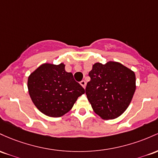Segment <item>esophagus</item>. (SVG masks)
Wrapping results in <instances>:
<instances>
[{"instance_id":"obj_1","label":"esophagus","mask_w":158,"mask_h":158,"mask_svg":"<svg viewBox=\"0 0 158 158\" xmlns=\"http://www.w3.org/2000/svg\"><path fill=\"white\" fill-rule=\"evenodd\" d=\"M80 84H81V86H82L83 87H84V89L86 88V81H81V82H80Z\"/></svg>"}]
</instances>
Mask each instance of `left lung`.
Segmentation results:
<instances>
[{
	"label": "left lung",
	"mask_w": 158,
	"mask_h": 158,
	"mask_svg": "<svg viewBox=\"0 0 158 158\" xmlns=\"http://www.w3.org/2000/svg\"><path fill=\"white\" fill-rule=\"evenodd\" d=\"M86 87L94 112L103 119H114L126 110L136 90L134 72L122 63H95Z\"/></svg>",
	"instance_id": "obj_1"
}]
</instances>
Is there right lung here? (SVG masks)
Wrapping results in <instances>:
<instances>
[{"label":"right lung","mask_w":158,"mask_h":158,"mask_svg":"<svg viewBox=\"0 0 158 158\" xmlns=\"http://www.w3.org/2000/svg\"><path fill=\"white\" fill-rule=\"evenodd\" d=\"M27 88L37 109L50 117H60L72 109L85 90L65 72V64L45 63L30 74Z\"/></svg>","instance_id":"add662e5"}]
</instances>
